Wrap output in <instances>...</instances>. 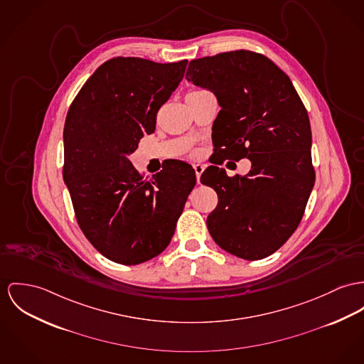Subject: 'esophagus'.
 I'll use <instances>...</instances> for the list:
<instances>
[{
	"mask_svg": "<svg viewBox=\"0 0 364 364\" xmlns=\"http://www.w3.org/2000/svg\"><path fill=\"white\" fill-rule=\"evenodd\" d=\"M194 170H196V181L199 183V180H200V174L203 173L205 168H203V165H199V164H196V165H194Z\"/></svg>",
	"mask_w": 364,
	"mask_h": 364,
	"instance_id": "obj_1",
	"label": "esophagus"
}]
</instances>
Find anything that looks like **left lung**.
Here are the masks:
<instances>
[{
	"label": "left lung",
	"instance_id": "1",
	"mask_svg": "<svg viewBox=\"0 0 364 364\" xmlns=\"http://www.w3.org/2000/svg\"><path fill=\"white\" fill-rule=\"evenodd\" d=\"M186 79L218 98L219 154L252 162L247 176L228 177L218 166L200 176L219 198L208 230L231 255L267 257L301 223L314 186L308 111L280 68L247 50L194 59Z\"/></svg>",
	"mask_w": 364,
	"mask_h": 364
}]
</instances>
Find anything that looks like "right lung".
<instances>
[{
  "mask_svg": "<svg viewBox=\"0 0 364 364\" xmlns=\"http://www.w3.org/2000/svg\"><path fill=\"white\" fill-rule=\"evenodd\" d=\"M187 63L112 58L84 83L66 116L63 180L77 223L116 263L139 264L165 251L196 187L186 162L145 178L129 161L141 137L155 132L156 113Z\"/></svg>",
  "mask_w": 364,
  "mask_h": 364,
  "instance_id": "1",
  "label": "right lung"
}]
</instances>
